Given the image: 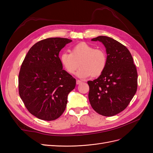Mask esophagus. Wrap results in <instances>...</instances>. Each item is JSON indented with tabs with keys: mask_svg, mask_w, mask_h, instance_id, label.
I'll return each instance as SVG.
<instances>
[{
	"mask_svg": "<svg viewBox=\"0 0 153 153\" xmlns=\"http://www.w3.org/2000/svg\"><path fill=\"white\" fill-rule=\"evenodd\" d=\"M82 82V81H81V80H79V79H77V81H76V84L77 85H79V84H81Z\"/></svg>",
	"mask_w": 153,
	"mask_h": 153,
	"instance_id": "1",
	"label": "esophagus"
}]
</instances>
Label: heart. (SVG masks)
<instances>
[{"mask_svg": "<svg viewBox=\"0 0 153 153\" xmlns=\"http://www.w3.org/2000/svg\"><path fill=\"white\" fill-rule=\"evenodd\" d=\"M60 62L65 71L74 74L79 67L77 76L81 78L90 76L98 77L105 71L108 58L106 52L85 42H80L74 45L71 53L63 52L59 56Z\"/></svg>", "mask_w": 153, "mask_h": 153, "instance_id": "b5f03b06", "label": "heart"}]
</instances>
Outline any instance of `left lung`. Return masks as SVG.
Masks as SVG:
<instances>
[{"mask_svg":"<svg viewBox=\"0 0 153 153\" xmlns=\"http://www.w3.org/2000/svg\"><path fill=\"white\" fill-rule=\"evenodd\" d=\"M91 41L101 42L106 49L105 71L97 79L88 81V99L99 114L111 117L127 108L137 92L138 74L127 47L111 38L99 36Z\"/></svg>","mask_w":153,"mask_h":153,"instance_id":"8db88e82","label":"left lung"}]
</instances>
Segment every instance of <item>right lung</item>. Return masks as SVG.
Instances as JSON below:
<instances>
[{"mask_svg": "<svg viewBox=\"0 0 153 153\" xmlns=\"http://www.w3.org/2000/svg\"><path fill=\"white\" fill-rule=\"evenodd\" d=\"M72 40L49 38L36 43L28 51L19 75V92L25 108L43 120H54L63 114L67 96L76 79L63 70L59 53Z\"/></svg>", "mask_w": 153, "mask_h": 153, "instance_id": "right-lung-1", "label": "right lung"}]
</instances>
